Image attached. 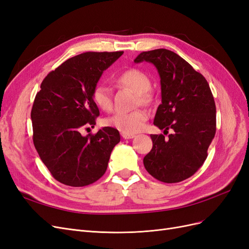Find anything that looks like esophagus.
Here are the masks:
<instances>
[{
    "instance_id": "esophagus-1",
    "label": "esophagus",
    "mask_w": 249,
    "mask_h": 249,
    "mask_svg": "<svg viewBox=\"0 0 249 249\" xmlns=\"http://www.w3.org/2000/svg\"><path fill=\"white\" fill-rule=\"evenodd\" d=\"M122 137L124 139H132L135 137L134 134H126V133H122Z\"/></svg>"
}]
</instances>
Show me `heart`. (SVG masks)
Here are the masks:
<instances>
[{
  "instance_id": "b5f03b06",
  "label": "heart",
  "mask_w": 249,
  "mask_h": 249,
  "mask_svg": "<svg viewBox=\"0 0 249 249\" xmlns=\"http://www.w3.org/2000/svg\"><path fill=\"white\" fill-rule=\"evenodd\" d=\"M116 82L120 86L130 88L138 93L142 102L148 100L146 92L150 89V80L145 72L137 69H129L118 74ZM91 99L95 106L103 111L108 112L113 107L110 88L104 83H99L93 87ZM147 118L148 113L143 109H138L132 112H117L108 117L104 124L122 133L134 134L143 129Z\"/></svg>"
}]
</instances>
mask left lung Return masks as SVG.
<instances>
[{"instance_id":"left-lung-1","label":"left lung","mask_w":249,"mask_h":249,"mask_svg":"<svg viewBox=\"0 0 249 249\" xmlns=\"http://www.w3.org/2000/svg\"><path fill=\"white\" fill-rule=\"evenodd\" d=\"M158 70L162 103L154 124L168 134L150 135L153 148L143 159L150 176L163 183H178L192 177L206 161L216 133V106L207 80L175 52H142L134 60Z\"/></svg>"}]
</instances>
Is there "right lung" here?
I'll return each instance as SVG.
<instances>
[{
	"instance_id": "add662e5",
	"label": "right lung",
	"mask_w": 249,
	"mask_h": 249,
	"mask_svg": "<svg viewBox=\"0 0 249 249\" xmlns=\"http://www.w3.org/2000/svg\"><path fill=\"white\" fill-rule=\"evenodd\" d=\"M124 54L86 52L67 59L43 79L31 111L33 143L41 161L58 182L83 187L96 182L107 170L119 132L105 126L96 134L82 136L93 127L100 115L91 99L93 87L105 70Z\"/></svg>"
}]
</instances>
